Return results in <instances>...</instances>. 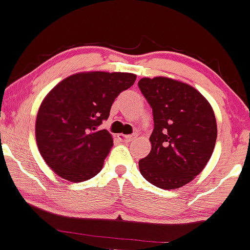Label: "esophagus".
Returning <instances> with one entry per match:
<instances>
[{
  "mask_svg": "<svg viewBox=\"0 0 250 250\" xmlns=\"http://www.w3.org/2000/svg\"><path fill=\"white\" fill-rule=\"evenodd\" d=\"M117 138L121 141H125V143H129L130 140L134 139V135H125V134H118Z\"/></svg>",
  "mask_w": 250,
  "mask_h": 250,
  "instance_id": "1",
  "label": "esophagus"
}]
</instances>
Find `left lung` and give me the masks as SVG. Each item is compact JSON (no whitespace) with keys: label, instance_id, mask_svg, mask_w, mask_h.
<instances>
[{"label":"left lung","instance_id":"1","mask_svg":"<svg viewBox=\"0 0 250 250\" xmlns=\"http://www.w3.org/2000/svg\"><path fill=\"white\" fill-rule=\"evenodd\" d=\"M141 93L152 107L151 151L139 161L141 175L174 190L195 179L215 147L218 128L208 100L192 85L169 77H143Z\"/></svg>","mask_w":250,"mask_h":250}]
</instances>
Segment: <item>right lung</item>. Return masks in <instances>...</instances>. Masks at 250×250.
<instances>
[{"label":"right lung","mask_w":250,"mask_h":250,"mask_svg":"<svg viewBox=\"0 0 250 250\" xmlns=\"http://www.w3.org/2000/svg\"><path fill=\"white\" fill-rule=\"evenodd\" d=\"M129 72L85 71L58 83L40 105L35 125L37 147L60 178L81 183L97 175L113 145L112 135L99 130L112 103L134 84Z\"/></svg>","instance_id":"1"}]
</instances>
